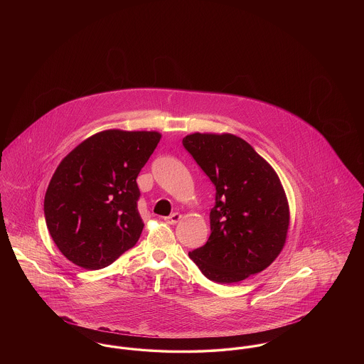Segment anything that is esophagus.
Wrapping results in <instances>:
<instances>
[{
  "label": "esophagus",
  "mask_w": 364,
  "mask_h": 364,
  "mask_svg": "<svg viewBox=\"0 0 364 364\" xmlns=\"http://www.w3.org/2000/svg\"><path fill=\"white\" fill-rule=\"evenodd\" d=\"M180 220H181V214H180V213H173L172 215H169V217L165 218V223H166V224H171V225H174V224H177Z\"/></svg>",
  "instance_id": "obj_1"
}]
</instances>
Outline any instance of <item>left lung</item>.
Returning a JSON list of instances; mask_svg holds the SVG:
<instances>
[{
	"label": "left lung",
	"instance_id": "obj_1",
	"mask_svg": "<svg viewBox=\"0 0 364 364\" xmlns=\"http://www.w3.org/2000/svg\"><path fill=\"white\" fill-rule=\"evenodd\" d=\"M183 146L215 187L210 237L188 252L211 281L235 284L269 267L284 248L289 206L276 171L232 134H191Z\"/></svg>",
	"mask_w": 364,
	"mask_h": 364
}]
</instances>
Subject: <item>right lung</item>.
Masks as SVG:
<instances>
[{"mask_svg": "<svg viewBox=\"0 0 364 364\" xmlns=\"http://www.w3.org/2000/svg\"><path fill=\"white\" fill-rule=\"evenodd\" d=\"M159 139L156 131L107 129L60 162L43 211L53 242L67 259L98 270L136 244L144 226L136 177Z\"/></svg>", "mask_w": 364, "mask_h": 364, "instance_id": "1", "label": "right lung"}]
</instances>
